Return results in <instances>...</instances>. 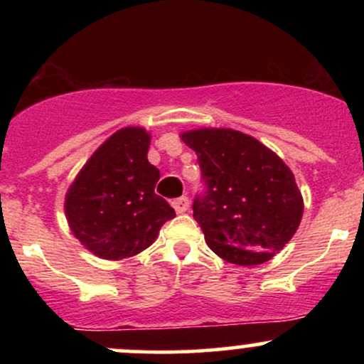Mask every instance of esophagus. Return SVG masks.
<instances>
[{"label": "esophagus", "instance_id": "1", "mask_svg": "<svg viewBox=\"0 0 364 364\" xmlns=\"http://www.w3.org/2000/svg\"><path fill=\"white\" fill-rule=\"evenodd\" d=\"M188 207H190V200H188V196H179V198L173 200V208L178 212V214L186 212Z\"/></svg>", "mask_w": 364, "mask_h": 364}]
</instances>
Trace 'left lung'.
Instances as JSON below:
<instances>
[{
  "mask_svg": "<svg viewBox=\"0 0 364 364\" xmlns=\"http://www.w3.org/2000/svg\"><path fill=\"white\" fill-rule=\"evenodd\" d=\"M181 139L196 152L203 191L193 217L225 262L260 265L289 243L301 223L294 174L272 150L236 129H193Z\"/></svg>",
  "mask_w": 364,
  "mask_h": 364,
  "instance_id": "obj_1",
  "label": "left lung"
}]
</instances>
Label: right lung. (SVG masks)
<instances>
[{"instance_id": "right-lung-1", "label": "right lung", "mask_w": 364, "mask_h": 364, "mask_svg": "<svg viewBox=\"0 0 364 364\" xmlns=\"http://www.w3.org/2000/svg\"><path fill=\"white\" fill-rule=\"evenodd\" d=\"M144 128L116 132L94 152L66 193L65 210L77 240L106 260L149 248L174 208L156 195L161 173L147 159Z\"/></svg>"}]
</instances>
